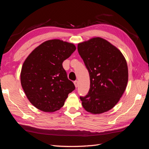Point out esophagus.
Masks as SVG:
<instances>
[{
  "instance_id": "obj_1",
  "label": "esophagus",
  "mask_w": 149,
  "mask_h": 149,
  "mask_svg": "<svg viewBox=\"0 0 149 149\" xmlns=\"http://www.w3.org/2000/svg\"><path fill=\"white\" fill-rule=\"evenodd\" d=\"M74 84L75 85V87L77 88L78 87V85H79V82L77 81V80H75V81L74 82Z\"/></svg>"
}]
</instances>
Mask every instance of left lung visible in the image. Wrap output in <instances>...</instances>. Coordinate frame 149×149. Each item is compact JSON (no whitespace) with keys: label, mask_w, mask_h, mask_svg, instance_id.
Listing matches in <instances>:
<instances>
[{"label":"left lung","mask_w":149,"mask_h":149,"mask_svg":"<svg viewBox=\"0 0 149 149\" xmlns=\"http://www.w3.org/2000/svg\"><path fill=\"white\" fill-rule=\"evenodd\" d=\"M77 49L91 80L88 94L80 97L83 107L93 114L107 112L119 101L128 82V67L124 55L99 37L79 43Z\"/></svg>","instance_id":"1"}]
</instances>
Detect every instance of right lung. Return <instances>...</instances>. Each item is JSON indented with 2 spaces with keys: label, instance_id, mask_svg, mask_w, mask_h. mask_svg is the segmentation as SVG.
I'll list each match as a JSON object with an SVG mask.
<instances>
[{
  "label": "right lung",
  "instance_id": "obj_1",
  "mask_svg": "<svg viewBox=\"0 0 149 149\" xmlns=\"http://www.w3.org/2000/svg\"><path fill=\"white\" fill-rule=\"evenodd\" d=\"M76 49L60 39L47 40L32 50L20 72V82L27 98L35 107L53 112L64 105L75 86L67 78L62 62Z\"/></svg>",
  "mask_w": 149,
  "mask_h": 149
}]
</instances>
